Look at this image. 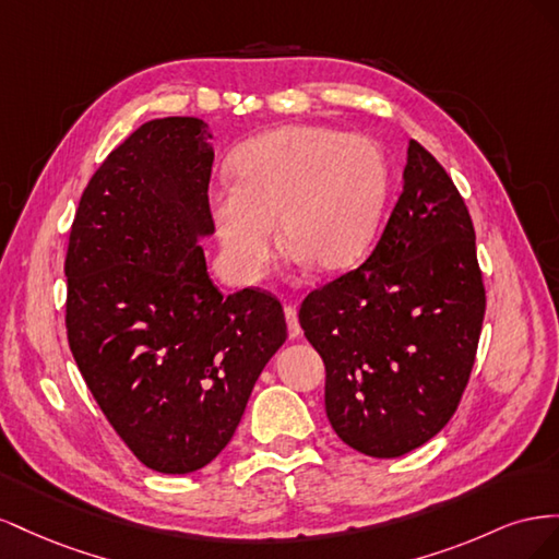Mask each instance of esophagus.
<instances>
[{
  "label": "esophagus",
  "mask_w": 559,
  "mask_h": 559,
  "mask_svg": "<svg viewBox=\"0 0 559 559\" xmlns=\"http://www.w3.org/2000/svg\"><path fill=\"white\" fill-rule=\"evenodd\" d=\"M284 317H286V326H289V335L298 337L300 335V324H298L296 306H284Z\"/></svg>",
  "instance_id": "obj_1"
}]
</instances>
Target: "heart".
<instances>
[{
    "label": "heart",
    "mask_w": 559,
    "mask_h": 559,
    "mask_svg": "<svg viewBox=\"0 0 559 559\" xmlns=\"http://www.w3.org/2000/svg\"><path fill=\"white\" fill-rule=\"evenodd\" d=\"M233 181L210 193L218 245L242 282L263 275L282 240L319 270L357 263L380 222L389 189L382 148L364 134L289 126L245 144Z\"/></svg>",
    "instance_id": "b5f03b06"
}]
</instances>
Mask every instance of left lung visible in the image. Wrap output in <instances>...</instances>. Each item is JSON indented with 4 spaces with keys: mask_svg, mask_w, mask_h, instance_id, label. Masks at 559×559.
<instances>
[{
    "mask_svg": "<svg viewBox=\"0 0 559 559\" xmlns=\"http://www.w3.org/2000/svg\"><path fill=\"white\" fill-rule=\"evenodd\" d=\"M476 230L454 181L419 142L370 257L310 292L298 321L326 366V415L368 456L441 431L468 384L485 317Z\"/></svg>",
    "mask_w": 559,
    "mask_h": 559,
    "instance_id": "left-lung-1",
    "label": "left lung"
}]
</instances>
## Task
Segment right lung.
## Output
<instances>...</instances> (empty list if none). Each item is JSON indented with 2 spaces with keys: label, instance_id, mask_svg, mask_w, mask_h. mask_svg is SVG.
Returning a JSON list of instances; mask_svg holds the SVG:
<instances>
[{
  "label": "right lung",
  "instance_id": "add662e5",
  "mask_svg": "<svg viewBox=\"0 0 559 559\" xmlns=\"http://www.w3.org/2000/svg\"><path fill=\"white\" fill-rule=\"evenodd\" d=\"M207 123L148 121L83 189L64 257V326L99 411L138 460L191 473L238 429L286 341L280 300L218 292L198 235L214 230Z\"/></svg>",
  "mask_w": 559,
  "mask_h": 559
}]
</instances>
